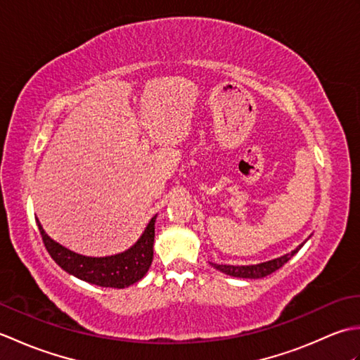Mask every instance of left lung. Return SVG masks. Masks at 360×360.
<instances>
[{"label": "left lung", "mask_w": 360, "mask_h": 360, "mask_svg": "<svg viewBox=\"0 0 360 360\" xmlns=\"http://www.w3.org/2000/svg\"><path fill=\"white\" fill-rule=\"evenodd\" d=\"M303 246V243L298 246L297 249H294L290 254L283 255L280 258H275L271 259V262H266V263H259V264H250V266H231V264H217V263H210L213 267H217L218 271L224 272L227 275H232V277H240V278H262L266 277V275H269L272 272H275L280 267L288 263L290 258H292L300 248Z\"/></svg>", "instance_id": "obj_1"}]
</instances>
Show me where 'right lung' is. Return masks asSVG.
<instances>
[{
    "mask_svg": "<svg viewBox=\"0 0 360 360\" xmlns=\"http://www.w3.org/2000/svg\"><path fill=\"white\" fill-rule=\"evenodd\" d=\"M155 221L156 217L151 218L139 241L133 248L122 252V254L102 258L75 254V252L60 246L58 243L51 240L43 231L38 219L37 226L46 250L49 252L53 262L62 269L70 272L74 277L91 283V285L120 289L139 281L151 266L153 243H155Z\"/></svg>",
    "mask_w": 360,
    "mask_h": 360,
    "instance_id": "add662e5",
    "label": "right lung"
}]
</instances>
